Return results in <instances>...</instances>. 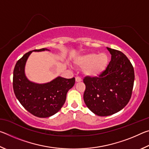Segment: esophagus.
Returning a JSON list of instances; mask_svg holds the SVG:
<instances>
[{
	"instance_id": "34e87169",
	"label": "esophagus",
	"mask_w": 149,
	"mask_h": 149,
	"mask_svg": "<svg viewBox=\"0 0 149 149\" xmlns=\"http://www.w3.org/2000/svg\"><path fill=\"white\" fill-rule=\"evenodd\" d=\"M82 81V79L81 77H75V81L76 82H80V81Z\"/></svg>"
}]
</instances>
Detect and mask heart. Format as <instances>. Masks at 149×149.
Instances as JSON below:
<instances>
[{
  "mask_svg": "<svg viewBox=\"0 0 149 149\" xmlns=\"http://www.w3.org/2000/svg\"><path fill=\"white\" fill-rule=\"evenodd\" d=\"M109 62V55L105 52L99 54L89 52L77 57L74 60L76 66L83 69L84 75L89 77H97L101 75L106 71Z\"/></svg>",
  "mask_w": 149,
  "mask_h": 149,
  "instance_id": "heart-1",
  "label": "heart"
}]
</instances>
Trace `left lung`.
Masks as SVG:
<instances>
[{"instance_id":"obj_1","label":"left lung","mask_w":149,"mask_h":149,"mask_svg":"<svg viewBox=\"0 0 149 149\" xmlns=\"http://www.w3.org/2000/svg\"><path fill=\"white\" fill-rule=\"evenodd\" d=\"M107 49L111 60L99 77H85L84 100L88 108L100 116H107L123 109L132 97L134 69L127 57L120 50Z\"/></svg>"}]
</instances>
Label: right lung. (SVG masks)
Here are the masks:
<instances>
[{"label": "right lung", "instance_id": "1", "mask_svg": "<svg viewBox=\"0 0 149 149\" xmlns=\"http://www.w3.org/2000/svg\"><path fill=\"white\" fill-rule=\"evenodd\" d=\"M49 50L47 49L33 50L25 54L17 60L13 73V89L17 99L29 112L39 118H47L61 109L66 94L75 84V78L58 77L47 84L31 82L25 75V65L33 51Z\"/></svg>", "mask_w": 149, "mask_h": 149}]
</instances>
